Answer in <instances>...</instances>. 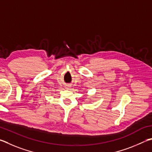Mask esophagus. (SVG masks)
Segmentation results:
<instances>
[{
	"instance_id": "obj_1",
	"label": "esophagus",
	"mask_w": 152,
	"mask_h": 152,
	"mask_svg": "<svg viewBox=\"0 0 152 152\" xmlns=\"http://www.w3.org/2000/svg\"><path fill=\"white\" fill-rule=\"evenodd\" d=\"M70 88V85H66V89H69V88Z\"/></svg>"
}]
</instances>
